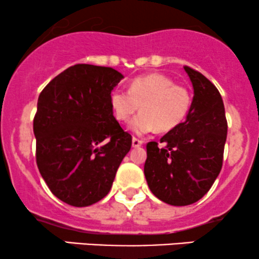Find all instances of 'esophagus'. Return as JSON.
Masks as SVG:
<instances>
[{
	"label": "esophagus",
	"instance_id": "esophagus-1",
	"mask_svg": "<svg viewBox=\"0 0 259 259\" xmlns=\"http://www.w3.org/2000/svg\"><path fill=\"white\" fill-rule=\"evenodd\" d=\"M142 145V141L141 140L136 139V138H133V147H140Z\"/></svg>",
	"mask_w": 259,
	"mask_h": 259
}]
</instances>
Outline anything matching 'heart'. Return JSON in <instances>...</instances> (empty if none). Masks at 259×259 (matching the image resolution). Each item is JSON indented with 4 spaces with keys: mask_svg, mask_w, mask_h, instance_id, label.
Returning a JSON list of instances; mask_svg holds the SVG:
<instances>
[{
    "mask_svg": "<svg viewBox=\"0 0 259 259\" xmlns=\"http://www.w3.org/2000/svg\"><path fill=\"white\" fill-rule=\"evenodd\" d=\"M111 107L119 121H129L141 108L130 123V130L141 136L154 129L169 132L180 125L191 107V95L169 76L150 74L133 80L129 91L113 90Z\"/></svg>",
    "mask_w": 259,
    "mask_h": 259,
    "instance_id": "obj_1",
    "label": "heart"
}]
</instances>
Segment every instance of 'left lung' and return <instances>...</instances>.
Returning a JSON list of instances; mask_svg holds the SVG:
<instances>
[{"label": "left lung", "instance_id": "left-lung-1", "mask_svg": "<svg viewBox=\"0 0 259 259\" xmlns=\"http://www.w3.org/2000/svg\"><path fill=\"white\" fill-rule=\"evenodd\" d=\"M194 88L186 119L159 144H147L144 173L160 201L187 206L209 191L223 165L228 123L218 89L197 70L184 67Z\"/></svg>", "mask_w": 259, "mask_h": 259}]
</instances>
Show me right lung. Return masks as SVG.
I'll list each match as a JSON object with an SVG mask.
<instances>
[{
    "instance_id": "add662e5",
    "label": "right lung",
    "mask_w": 259,
    "mask_h": 259,
    "mask_svg": "<svg viewBox=\"0 0 259 259\" xmlns=\"http://www.w3.org/2000/svg\"><path fill=\"white\" fill-rule=\"evenodd\" d=\"M123 78L113 68L75 64L38 96L37 168L52 194L70 206H91L107 196L132 147V135L111 107V92Z\"/></svg>"
}]
</instances>
